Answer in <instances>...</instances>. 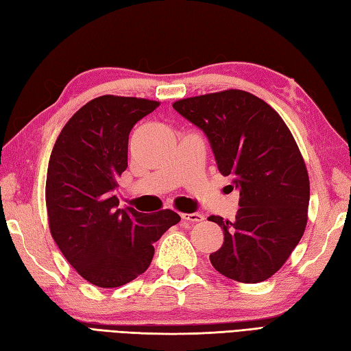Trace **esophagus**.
Instances as JSON below:
<instances>
[{"label":"esophagus","instance_id":"esophagus-1","mask_svg":"<svg viewBox=\"0 0 351 351\" xmlns=\"http://www.w3.org/2000/svg\"><path fill=\"white\" fill-rule=\"evenodd\" d=\"M181 217L184 219V221H189V222L204 221V215H201V213H181Z\"/></svg>","mask_w":351,"mask_h":351}]
</instances>
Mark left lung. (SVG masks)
Wrapping results in <instances>:
<instances>
[{
  "label": "left lung",
  "mask_w": 351,
  "mask_h": 351,
  "mask_svg": "<svg viewBox=\"0 0 351 351\" xmlns=\"http://www.w3.org/2000/svg\"><path fill=\"white\" fill-rule=\"evenodd\" d=\"M173 108L204 130L219 171L240 191L234 221L208 217L223 230L211 265L240 283L267 280L289 258L307 223L311 185L289 128L266 101L240 89L182 99Z\"/></svg>",
  "instance_id": "obj_1"
}]
</instances>
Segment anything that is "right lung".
<instances>
[{"label":"right lung","instance_id":"add662e5","mask_svg":"<svg viewBox=\"0 0 351 351\" xmlns=\"http://www.w3.org/2000/svg\"><path fill=\"white\" fill-rule=\"evenodd\" d=\"M160 101L101 95L82 106L60 130L47 170L45 202L51 236L79 276L119 287L147 269L154 243L181 221L119 208L117 178L128 167L129 132Z\"/></svg>","mask_w":351,"mask_h":351}]
</instances>
